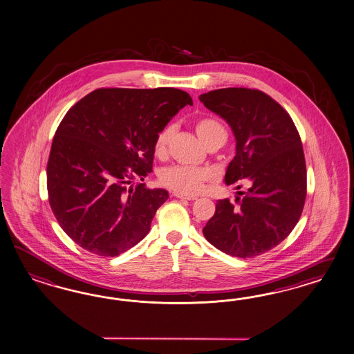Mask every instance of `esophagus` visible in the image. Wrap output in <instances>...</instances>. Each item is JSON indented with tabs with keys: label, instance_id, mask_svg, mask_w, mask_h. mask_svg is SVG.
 Instances as JSON below:
<instances>
[{
	"label": "esophagus",
	"instance_id": "obj_1",
	"mask_svg": "<svg viewBox=\"0 0 354 354\" xmlns=\"http://www.w3.org/2000/svg\"><path fill=\"white\" fill-rule=\"evenodd\" d=\"M174 196H175L176 198H183V200H188V201L197 200V196H189V194H184V193L180 192H174Z\"/></svg>",
	"mask_w": 354,
	"mask_h": 354
}]
</instances>
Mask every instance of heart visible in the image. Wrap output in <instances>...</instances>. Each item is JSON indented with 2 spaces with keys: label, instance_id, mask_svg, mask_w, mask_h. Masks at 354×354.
I'll return each mask as SVG.
<instances>
[{
  "label": "heart",
  "instance_id": "b5f03b06",
  "mask_svg": "<svg viewBox=\"0 0 354 354\" xmlns=\"http://www.w3.org/2000/svg\"><path fill=\"white\" fill-rule=\"evenodd\" d=\"M194 129L198 138L205 145L214 140L227 139V132L223 124L213 117H203L194 122ZM171 124L165 126L156 135L153 150L157 157H163L167 151L169 142L172 135ZM213 171L206 167L197 166H185V165H174L165 169L160 175V182L175 192L185 194H196L204 189L205 183L212 180Z\"/></svg>",
  "mask_w": 354,
  "mask_h": 354
}]
</instances>
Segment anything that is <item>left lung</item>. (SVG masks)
Returning a JSON list of instances; mask_svg holds the SVG:
<instances>
[{
    "instance_id": "8db88e82",
    "label": "left lung",
    "mask_w": 354,
    "mask_h": 354,
    "mask_svg": "<svg viewBox=\"0 0 354 354\" xmlns=\"http://www.w3.org/2000/svg\"><path fill=\"white\" fill-rule=\"evenodd\" d=\"M200 101L235 135L236 156L225 183L243 180L249 187L237 192L243 197H236V205L219 200L203 232L223 253L256 257L280 244L300 219L306 163L299 131L283 106L258 89H215Z\"/></svg>"
}]
</instances>
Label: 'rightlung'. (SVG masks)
<instances>
[{
  "instance_id": "add662e5",
  "label": "right lung",
  "mask_w": 354,
  "mask_h": 354,
  "mask_svg": "<svg viewBox=\"0 0 354 354\" xmlns=\"http://www.w3.org/2000/svg\"><path fill=\"white\" fill-rule=\"evenodd\" d=\"M192 98L182 89L98 88L55 131L46 166L49 205L79 247L115 257L148 235L165 189H149L156 135Z\"/></svg>"
}]
</instances>
